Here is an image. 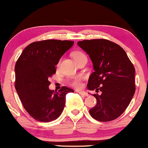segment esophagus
Wrapping results in <instances>:
<instances>
[{"instance_id":"obj_1","label":"esophagus","mask_w":148,"mask_h":148,"mask_svg":"<svg viewBox=\"0 0 148 148\" xmlns=\"http://www.w3.org/2000/svg\"><path fill=\"white\" fill-rule=\"evenodd\" d=\"M78 92H79V94H80V95H82V96H88V93H86V92H84V91H80V90H79V91H77Z\"/></svg>"}]
</instances>
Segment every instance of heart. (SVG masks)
I'll use <instances>...</instances> for the list:
<instances>
[{
	"instance_id": "1",
	"label": "heart",
	"mask_w": 148,
	"mask_h": 148,
	"mask_svg": "<svg viewBox=\"0 0 148 148\" xmlns=\"http://www.w3.org/2000/svg\"><path fill=\"white\" fill-rule=\"evenodd\" d=\"M83 56H85V54L81 51H77L73 53V57H74V60L77 59L78 58ZM69 84L72 87L77 88H80L82 87V77L79 76V77L73 78V79H71V80L69 81Z\"/></svg>"
}]
</instances>
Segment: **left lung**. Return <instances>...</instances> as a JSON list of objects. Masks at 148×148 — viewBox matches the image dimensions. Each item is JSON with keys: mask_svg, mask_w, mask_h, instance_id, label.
Returning <instances> with one entry per match:
<instances>
[{"mask_svg": "<svg viewBox=\"0 0 148 148\" xmlns=\"http://www.w3.org/2000/svg\"><path fill=\"white\" fill-rule=\"evenodd\" d=\"M79 47L89 55L94 71L90 76L88 88L93 94L97 104L89 110L99 121H110L122 114L136 91L135 68L120 45L104 38L83 40Z\"/></svg>", "mask_w": 148, "mask_h": 148, "instance_id": "obj_1", "label": "left lung"}]
</instances>
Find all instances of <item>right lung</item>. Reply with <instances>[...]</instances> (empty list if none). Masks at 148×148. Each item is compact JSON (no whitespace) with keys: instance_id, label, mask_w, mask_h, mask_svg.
<instances>
[{"instance_id":"add662e5","label":"right lung","mask_w":148,"mask_h":148,"mask_svg":"<svg viewBox=\"0 0 148 148\" xmlns=\"http://www.w3.org/2000/svg\"><path fill=\"white\" fill-rule=\"evenodd\" d=\"M74 44L72 40H43L27 45L14 66V86L26 111L41 122L58 119L62 112L66 95L74 90L62 86L50 90V77L56 74V65Z\"/></svg>"}]
</instances>
